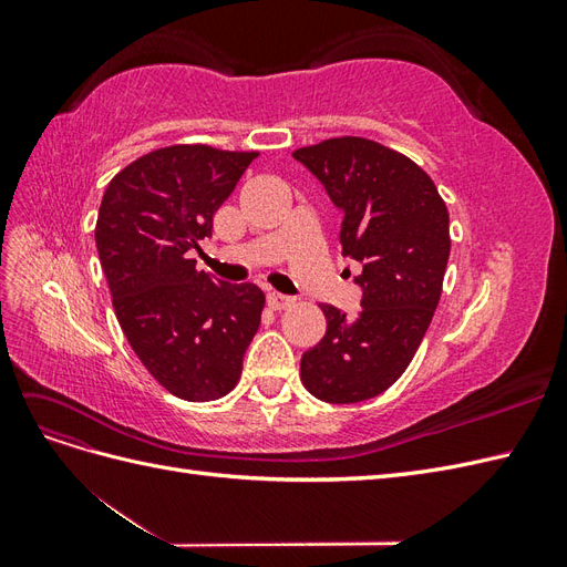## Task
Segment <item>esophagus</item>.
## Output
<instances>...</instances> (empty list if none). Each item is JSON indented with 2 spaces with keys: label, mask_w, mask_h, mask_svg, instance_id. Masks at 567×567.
Wrapping results in <instances>:
<instances>
[{
  "label": "esophagus",
  "mask_w": 567,
  "mask_h": 567,
  "mask_svg": "<svg viewBox=\"0 0 567 567\" xmlns=\"http://www.w3.org/2000/svg\"><path fill=\"white\" fill-rule=\"evenodd\" d=\"M296 300L290 298V296H281V293H269L267 296V305L271 307V310H277V312H281V310H288L290 305H293Z\"/></svg>",
  "instance_id": "esophagus-1"
}]
</instances>
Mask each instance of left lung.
<instances>
[{"label": "left lung", "mask_w": 567, "mask_h": 567, "mask_svg": "<svg viewBox=\"0 0 567 567\" xmlns=\"http://www.w3.org/2000/svg\"><path fill=\"white\" fill-rule=\"evenodd\" d=\"M342 210V255L362 262V312L321 305L326 333L300 359L317 400L352 404L385 392L406 371L433 321L450 260V213L423 169L364 136L293 151Z\"/></svg>", "instance_id": "8db88e82"}]
</instances>
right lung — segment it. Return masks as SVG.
<instances>
[{
    "mask_svg": "<svg viewBox=\"0 0 567 567\" xmlns=\"http://www.w3.org/2000/svg\"><path fill=\"white\" fill-rule=\"evenodd\" d=\"M255 158L208 144L156 148L101 198L94 238L120 329L153 379L186 402L231 392L260 329L262 290L213 281L188 255Z\"/></svg>",
    "mask_w": 567,
    "mask_h": 567,
    "instance_id": "1",
    "label": "right lung"
}]
</instances>
